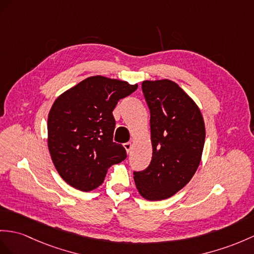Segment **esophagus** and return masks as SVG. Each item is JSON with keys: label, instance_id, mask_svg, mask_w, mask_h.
Listing matches in <instances>:
<instances>
[{"label": "esophagus", "instance_id": "esophagus-1", "mask_svg": "<svg viewBox=\"0 0 254 254\" xmlns=\"http://www.w3.org/2000/svg\"><path fill=\"white\" fill-rule=\"evenodd\" d=\"M123 145H124V147H125L126 152L129 153V151H130V148H131V143H130V142H126V143H124Z\"/></svg>", "mask_w": 254, "mask_h": 254}]
</instances>
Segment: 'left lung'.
I'll list each match as a JSON object with an SVG mask.
<instances>
[{"instance_id": "obj_1", "label": "left lung", "mask_w": 254, "mask_h": 254, "mask_svg": "<svg viewBox=\"0 0 254 254\" xmlns=\"http://www.w3.org/2000/svg\"><path fill=\"white\" fill-rule=\"evenodd\" d=\"M142 92L151 114L153 156L133 171L135 187L148 200L175 195L194 176L205 144V124L195 102L169 79L144 80Z\"/></svg>"}]
</instances>
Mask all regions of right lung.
Instances as JSON below:
<instances>
[{
	"label": "right lung",
	"instance_id": "add662e5",
	"mask_svg": "<svg viewBox=\"0 0 254 254\" xmlns=\"http://www.w3.org/2000/svg\"><path fill=\"white\" fill-rule=\"evenodd\" d=\"M138 85L91 76L65 91L48 114V148L58 174L74 189L89 191L102 184L111 165L127 157L113 141V110Z\"/></svg>",
	"mask_w": 254,
	"mask_h": 254
}]
</instances>
